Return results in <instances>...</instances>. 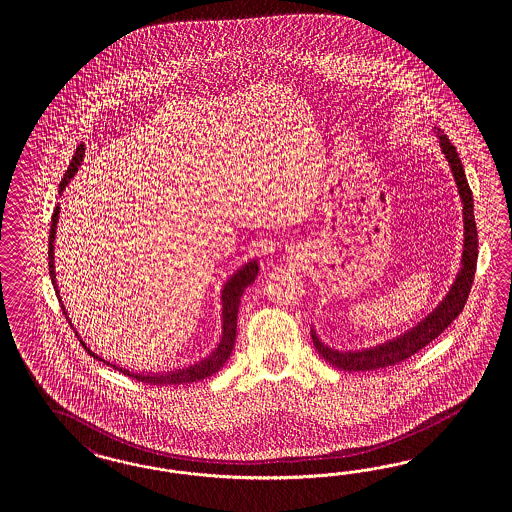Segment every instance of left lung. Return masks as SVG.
<instances>
[{"label": "left lung", "mask_w": 512, "mask_h": 512, "mask_svg": "<svg viewBox=\"0 0 512 512\" xmlns=\"http://www.w3.org/2000/svg\"><path fill=\"white\" fill-rule=\"evenodd\" d=\"M439 139H441V148L449 159L450 169L456 178L458 191H460L462 202H464L465 246L462 272L458 274L456 283L452 285L445 302L428 319H424L411 332L403 334L402 338L388 341L385 345H379L375 349L357 351V353L334 351V349L323 345L311 330V338H313V345H315L317 353L325 358L326 362H330L334 368H340L345 372H372V370H383L388 366L400 364L403 360L413 357L415 353H419L420 349H424L428 343H432L437 336H441V332L447 330L450 323L464 310L465 302L471 293L475 272H477L479 234H477V223H475V214H473V193H471L467 178H465L464 165H462L458 152L449 137L439 135Z\"/></svg>", "instance_id": "obj_1"}]
</instances>
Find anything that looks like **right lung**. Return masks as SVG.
Here are the masks:
<instances>
[{
    "label": "right lung",
    "instance_id": "right-lung-1",
    "mask_svg": "<svg viewBox=\"0 0 512 512\" xmlns=\"http://www.w3.org/2000/svg\"><path fill=\"white\" fill-rule=\"evenodd\" d=\"M82 155H84V144L77 146V152H75L71 163H69V169L65 171V176H63L62 182H60V193L71 182L73 174L77 172L78 165L82 161ZM58 214H60V206H56V210L52 214V225H50V236H48V272H50V278H52V285L56 289V295H58V287H56V274H54V234H56ZM257 272H259V266L253 261V263L246 264L242 270H238L233 278L229 279V283L225 285V289H223V338H221V343H219L216 351L206 360H202V362L195 364V366L184 368V370H178V372L148 373L146 375V373H131L129 370H124V368H118V366H114V370L124 373L127 377H131V379H137L139 383H146V385H169V387L171 385H186V383L202 381V379L210 377L212 373H216L219 368H223V364L227 362V358L231 357V353H233L234 340H236V315H238L240 298H242L244 289L257 278ZM86 351L93 358H99L97 355H93L88 347H86ZM101 362H105V360H101ZM109 366H112V364H109Z\"/></svg>",
    "mask_w": 512,
    "mask_h": 512
}]
</instances>
